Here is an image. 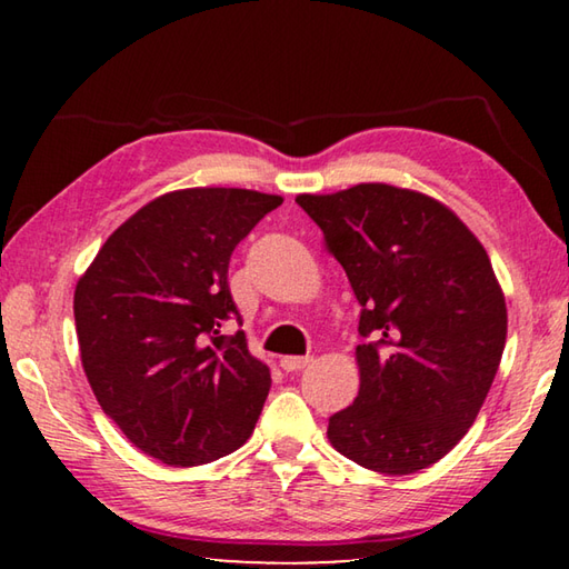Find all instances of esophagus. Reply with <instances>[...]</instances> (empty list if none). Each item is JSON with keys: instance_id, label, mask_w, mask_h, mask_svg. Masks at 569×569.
I'll return each mask as SVG.
<instances>
[{"instance_id": "obj_1", "label": "esophagus", "mask_w": 569, "mask_h": 569, "mask_svg": "<svg viewBox=\"0 0 569 569\" xmlns=\"http://www.w3.org/2000/svg\"><path fill=\"white\" fill-rule=\"evenodd\" d=\"M311 361H313V356H283L281 366H283V371H301Z\"/></svg>"}]
</instances>
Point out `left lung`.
<instances>
[{"mask_svg": "<svg viewBox=\"0 0 569 569\" xmlns=\"http://www.w3.org/2000/svg\"><path fill=\"white\" fill-rule=\"evenodd\" d=\"M296 203L323 230L363 306L359 397L329 419V441L356 465L413 475L467 435L507 341V303L485 246L455 210L389 182Z\"/></svg>", "mask_w": 569, "mask_h": 569, "instance_id": "8db88e82", "label": "left lung"}]
</instances>
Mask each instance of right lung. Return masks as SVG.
Instances as JSON below:
<instances>
[{
  "label": "right lung",
  "mask_w": 569,
  "mask_h": 569,
  "mask_svg": "<svg viewBox=\"0 0 569 569\" xmlns=\"http://www.w3.org/2000/svg\"><path fill=\"white\" fill-rule=\"evenodd\" d=\"M281 196L186 188L150 200L104 240L74 286L84 377L148 457L196 467L243 447L271 389L228 288L233 248Z\"/></svg>",
  "instance_id": "1"
}]
</instances>
